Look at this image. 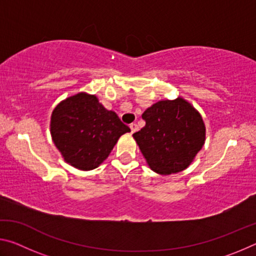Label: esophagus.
<instances>
[{
	"mask_svg": "<svg viewBox=\"0 0 256 256\" xmlns=\"http://www.w3.org/2000/svg\"><path fill=\"white\" fill-rule=\"evenodd\" d=\"M130 128H131V132L132 133H136L138 131V125L136 123H132L131 125H130Z\"/></svg>",
	"mask_w": 256,
	"mask_h": 256,
	"instance_id": "obj_1",
	"label": "esophagus"
}]
</instances>
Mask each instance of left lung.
<instances>
[{
  "instance_id": "8db88e82",
  "label": "left lung",
  "mask_w": 256,
  "mask_h": 256,
  "mask_svg": "<svg viewBox=\"0 0 256 256\" xmlns=\"http://www.w3.org/2000/svg\"><path fill=\"white\" fill-rule=\"evenodd\" d=\"M146 126L133 134L151 170L160 175L184 170L202 149V116L183 98L160 100L142 114Z\"/></svg>"
}]
</instances>
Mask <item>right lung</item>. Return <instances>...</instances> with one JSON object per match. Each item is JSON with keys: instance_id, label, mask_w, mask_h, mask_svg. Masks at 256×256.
<instances>
[{"instance_id": "add662e5", "label": "right lung", "mask_w": 256, "mask_h": 256, "mask_svg": "<svg viewBox=\"0 0 256 256\" xmlns=\"http://www.w3.org/2000/svg\"><path fill=\"white\" fill-rule=\"evenodd\" d=\"M128 132L130 128L94 94H76L60 102L52 112L53 142L64 160L80 170L97 168Z\"/></svg>"}]
</instances>
